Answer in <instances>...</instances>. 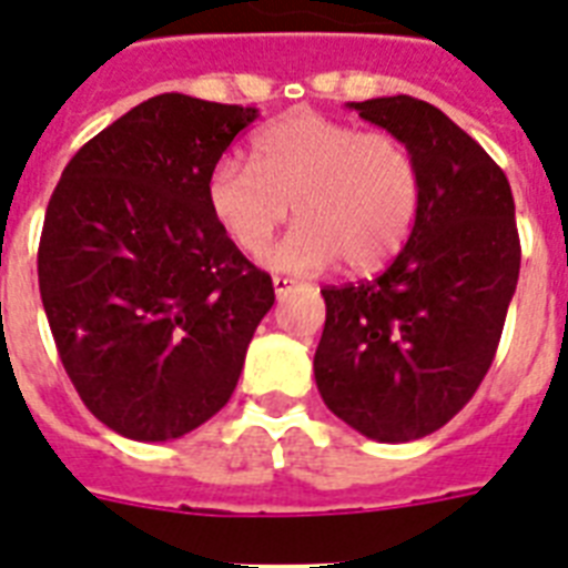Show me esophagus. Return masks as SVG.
I'll use <instances>...</instances> for the list:
<instances>
[{"label":"esophagus","instance_id":"obj_1","mask_svg":"<svg viewBox=\"0 0 568 568\" xmlns=\"http://www.w3.org/2000/svg\"><path fill=\"white\" fill-rule=\"evenodd\" d=\"M292 285H294V280H288V276H274V292H276V297H283V294L288 292Z\"/></svg>","mask_w":568,"mask_h":568}]
</instances>
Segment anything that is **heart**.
Segmentation results:
<instances>
[{
	"mask_svg": "<svg viewBox=\"0 0 568 568\" xmlns=\"http://www.w3.org/2000/svg\"><path fill=\"white\" fill-rule=\"evenodd\" d=\"M250 150L253 164H214L205 205L241 253L258 256L292 203L297 226L267 253L271 271L318 274L338 258L374 271L409 239L422 173L400 138L297 111L258 129Z\"/></svg>",
	"mask_w": 568,
	"mask_h": 568,
	"instance_id": "heart-1",
	"label": "heart"
}]
</instances>
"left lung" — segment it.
<instances>
[{
    "mask_svg": "<svg viewBox=\"0 0 568 568\" xmlns=\"http://www.w3.org/2000/svg\"><path fill=\"white\" fill-rule=\"evenodd\" d=\"M347 109L413 150L422 200L377 280L321 288L315 383L329 413L395 445L448 424L489 372L519 283L516 203L484 146L430 102L400 93Z\"/></svg>",
    "mask_w": 568,
    "mask_h": 568,
    "instance_id": "left-lung-1",
    "label": "left lung"
}]
</instances>
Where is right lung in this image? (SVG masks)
Instances as JSON below:
<instances>
[{
    "label": "right lung",
    "mask_w": 568,
    "mask_h": 568,
    "mask_svg": "<svg viewBox=\"0 0 568 568\" xmlns=\"http://www.w3.org/2000/svg\"><path fill=\"white\" fill-rule=\"evenodd\" d=\"M258 109L159 93L61 173L38 250L40 301L84 406L135 442L180 439L235 392L274 306L205 205V180Z\"/></svg>",
    "instance_id": "obj_1"
}]
</instances>
